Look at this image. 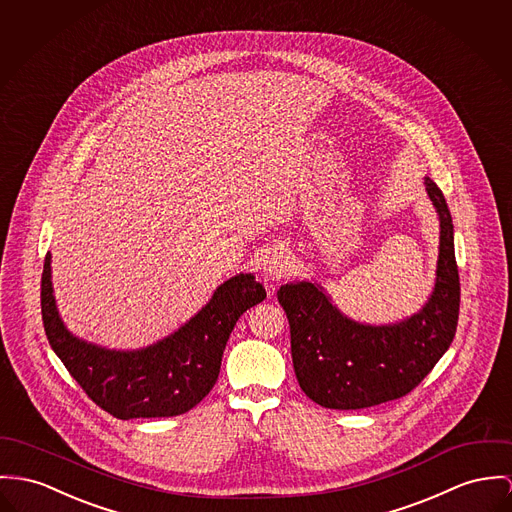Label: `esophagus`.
<instances>
[{
  "label": "esophagus",
  "mask_w": 512,
  "mask_h": 512,
  "mask_svg": "<svg viewBox=\"0 0 512 512\" xmlns=\"http://www.w3.org/2000/svg\"><path fill=\"white\" fill-rule=\"evenodd\" d=\"M290 267H292V261L288 257L286 251L282 249H273L265 255V261H263V273L267 280H275L280 276H286L290 273Z\"/></svg>",
  "instance_id": "obj_1"
}]
</instances>
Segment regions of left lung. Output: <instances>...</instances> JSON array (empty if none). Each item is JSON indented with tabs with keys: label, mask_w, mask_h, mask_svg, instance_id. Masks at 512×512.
<instances>
[{
	"label": "left lung",
	"mask_w": 512,
	"mask_h": 512,
	"mask_svg": "<svg viewBox=\"0 0 512 512\" xmlns=\"http://www.w3.org/2000/svg\"><path fill=\"white\" fill-rule=\"evenodd\" d=\"M425 183L440 216V253L433 296L421 314L397 325H360L339 314L312 282L278 290L298 384L321 407L349 411L399 399L452 345L460 314L452 216L436 183L429 177Z\"/></svg>",
	"instance_id": "8db88e82"
}]
</instances>
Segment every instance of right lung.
<instances>
[{"label": "right lung", "mask_w": 512, "mask_h": 512, "mask_svg": "<svg viewBox=\"0 0 512 512\" xmlns=\"http://www.w3.org/2000/svg\"><path fill=\"white\" fill-rule=\"evenodd\" d=\"M265 298V288L253 276H234L175 335L144 351L117 353L68 333L54 306L50 253L40 280V310L50 347L87 397L124 421L175 417L200 403L218 380L237 319Z\"/></svg>", "instance_id": "right-lung-1"}]
</instances>
